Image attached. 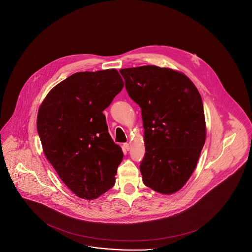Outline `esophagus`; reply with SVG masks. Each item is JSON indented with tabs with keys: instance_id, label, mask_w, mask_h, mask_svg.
<instances>
[{
	"instance_id": "obj_1",
	"label": "esophagus",
	"mask_w": 252,
	"mask_h": 252,
	"mask_svg": "<svg viewBox=\"0 0 252 252\" xmlns=\"http://www.w3.org/2000/svg\"><path fill=\"white\" fill-rule=\"evenodd\" d=\"M123 147H124V149H125V150H127V151H129V150H130V144H129V143H124V144H123Z\"/></svg>"
}]
</instances>
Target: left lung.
I'll list each match as a JSON object with an SVG mask.
<instances>
[{"label":"left lung","mask_w":252,"mask_h":252,"mask_svg":"<svg viewBox=\"0 0 252 252\" xmlns=\"http://www.w3.org/2000/svg\"><path fill=\"white\" fill-rule=\"evenodd\" d=\"M120 72L127 93L141 109L143 182L160 193H173L190 177L205 144L201 95L187 76L170 68L147 65Z\"/></svg>","instance_id":"1"}]
</instances>
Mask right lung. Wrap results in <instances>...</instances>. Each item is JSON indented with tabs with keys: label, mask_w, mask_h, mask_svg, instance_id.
Returning <instances> with one entry per match:
<instances>
[{
	"label": "right lung",
	"mask_w": 252,
	"mask_h": 252,
	"mask_svg": "<svg viewBox=\"0 0 252 252\" xmlns=\"http://www.w3.org/2000/svg\"><path fill=\"white\" fill-rule=\"evenodd\" d=\"M122 88L116 69L79 72L56 85L39 109L43 153L81 198H97L115 185L123 153L108 132L102 112Z\"/></svg>",
	"instance_id": "add662e5"
}]
</instances>
